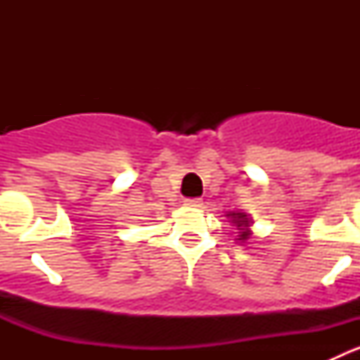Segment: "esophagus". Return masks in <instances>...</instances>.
Listing matches in <instances>:
<instances>
[{
	"mask_svg": "<svg viewBox=\"0 0 360 360\" xmlns=\"http://www.w3.org/2000/svg\"><path fill=\"white\" fill-rule=\"evenodd\" d=\"M184 205H187V207H200V205H202V200H200V198H186V200H184Z\"/></svg>",
	"mask_w": 360,
	"mask_h": 360,
	"instance_id": "esophagus-1",
	"label": "esophagus"
}]
</instances>
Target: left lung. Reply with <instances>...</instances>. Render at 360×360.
<instances>
[{
  "label": "left lung",
  "mask_w": 360,
  "mask_h": 360,
  "mask_svg": "<svg viewBox=\"0 0 360 360\" xmlns=\"http://www.w3.org/2000/svg\"><path fill=\"white\" fill-rule=\"evenodd\" d=\"M227 218H231V221L238 227L240 234H238L236 240L245 243V241L250 238V224H252V219L249 218V214H245V212H229Z\"/></svg>",
  "instance_id": "1"
}]
</instances>
